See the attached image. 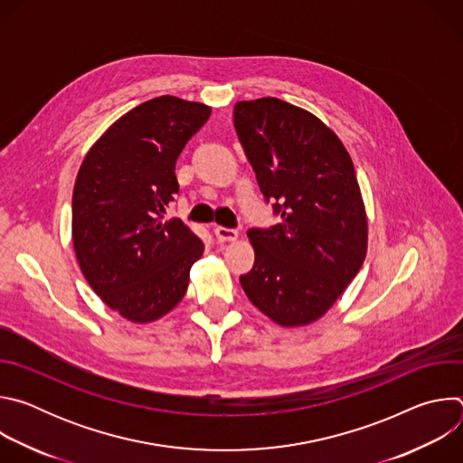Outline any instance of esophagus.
I'll return each instance as SVG.
<instances>
[{"label": "esophagus", "mask_w": 463, "mask_h": 463, "mask_svg": "<svg viewBox=\"0 0 463 463\" xmlns=\"http://www.w3.org/2000/svg\"><path fill=\"white\" fill-rule=\"evenodd\" d=\"M214 234L218 238V241H234L238 238V231L236 229H227V227H216Z\"/></svg>", "instance_id": "34e87169"}]
</instances>
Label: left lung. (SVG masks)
Wrapping results in <instances>:
<instances>
[{"mask_svg":"<svg viewBox=\"0 0 463 463\" xmlns=\"http://www.w3.org/2000/svg\"><path fill=\"white\" fill-rule=\"evenodd\" d=\"M234 128L258 186L280 223L249 229V300L280 326L322 317L359 273L366 214L354 163L309 111L275 97L234 106Z\"/></svg>","mask_w":463,"mask_h":463,"instance_id":"1","label":"left lung"}]
</instances>
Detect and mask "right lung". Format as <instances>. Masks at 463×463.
Wrapping results in <instances>:
<instances>
[{"instance_id": "add662e5", "label": "right lung", "mask_w": 463, "mask_h": 463, "mask_svg": "<svg viewBox=\"0 0 463 463\" xmlns=\"http://www.w3.org/2000/svg\"><path fill=\"white\" fill-rule=\"evenodd\" d=\"M211 108L163 95L122 115L91 146L73 190V245L93 291L134 322L168 313L203 254L179 218L163 222L175 161Z\"/></svg>"}]
</instances>
